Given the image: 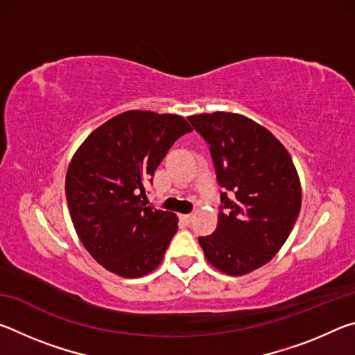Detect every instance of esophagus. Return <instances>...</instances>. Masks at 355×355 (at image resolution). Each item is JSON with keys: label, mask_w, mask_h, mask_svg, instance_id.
Listing matches in <instances>:
<instances>
[{"label": "esophagus", "mask_w": 355, "mask_h": 355, "mask_svg": "<svg viewBox=\"0 0 355 355\" xmlns=\"http://www.w3.org/2000/svg\"><path fill=\"white\" fill-rule=\"evenodd\" d=\"M180 220L184 222V224H191L192 214H180Z\"/></svg>", "instance_id": "34e87169"}]
</instances>
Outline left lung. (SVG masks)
I'll list each match as a JSON object with an SVG mask.
<instances>
[{"instance_id": "1", "label": "left lung", "mask_w": 355, "mask_h": 355, "mask_svg": "<svg viewBox=\"0 0 355 355\" xmlns=\"http://www.w3.org/2000/svg\"><path fill=\"white\" fill-rule=\"evenodd\" d=\"M188 120L209 146L222 188L218 227L199 244L220 272L249 274L277 254L297 219L296 167L277 137L248 117L213 112Z\"/></svg>"}]
</instances>
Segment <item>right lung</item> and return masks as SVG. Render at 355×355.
<instances>
[{
	"label": "right lung",
	"instance_id": "right-lung-1",
	"mask_svg": "<svg viewBox=\"0 0 355 355\" xmlns=\"http://www.w3.org/2000/svg\"><path fill=\"white\" fill-rule=\"evenodd\" d=\"M189 131L175 114L127 111L76 150L65 177L70 218L84 248L107 271L136 279L163 260L178 219L146 207L141 197L173 142Z\"/></svg>",
	"mask_w": 355,
	"mask_h": 355
}]
</instances>
